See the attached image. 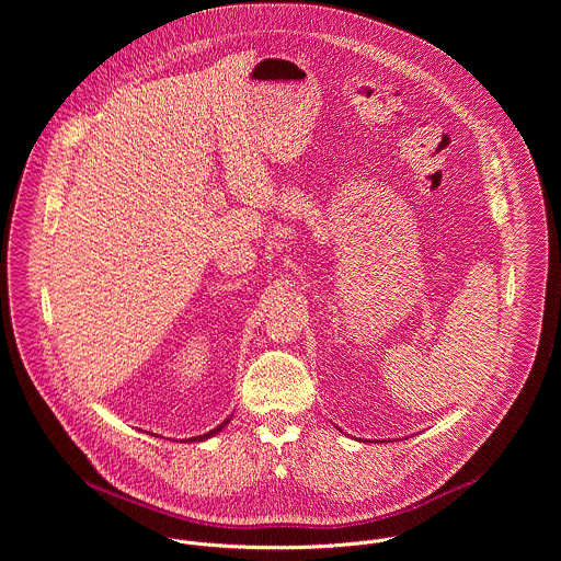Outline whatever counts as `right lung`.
<instances>
[{
	"label": "right lung",
	"instance_id": "right-lung-1",
	"mask_svg": "<svg viewBox=\"0 0 561 561\" xmlns=\"http://www.w3.org/2000/svg\"><path fill=\"white\" fill-rule=\"evenodd\" d=\"M228 422H230V417H228V420H226V422H221V424H219V426H217V428H213V431H208V433H206V435H199V437H191V442H204V439H208V437H213V435H217V433H219V431H221V428H224V426H226V424H228Z\"/></svg>",
	"mask_w": 561,
	"mask_h": 561
}]
</instances>
